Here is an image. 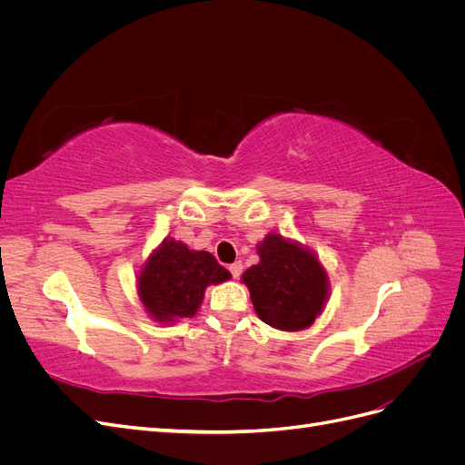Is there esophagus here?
I'll return each mask as SVG.
<instances>
[{"mask_svg": "<svg viewBox=\"0 0 465 465\" xmlns=\"http://www.w3.org/2000/svg\"><path fill=\"white\" fill-rule=\"evenodd\" d=\"M229 272H231V275H232L234 279H238V277H241V273H242V263H241V262L231 263V265H229Z\"/></svg>", "mask_w": 465, "mask_h": 465, "instance_id": "1", "label": "esophagus"}]
</instances>
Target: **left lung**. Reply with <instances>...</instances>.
Here are the masks:
<instances>
[{
    "label": "left lung",
    "mask_w": 465,
    "mask_h": 465,
    "mask_svg": "<svg viewBox=\"0 0 465 465\" xmlns=\"http://www.w3.org/2000/svg\"><path fill=\"white\" fill-rule=\"evenodd\" d=\"M258 254L260 263L242 281L260 320L285 331L311 326L328 299V275L318 258L281 234H267Z\"/></svg>",
    "instance_id": "left-lung-1"
}]
</instances>
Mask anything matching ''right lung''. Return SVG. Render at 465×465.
<instances>
[{"mask_svg": "<svg viewBox=\"0 0 465 465\" xmlns=\"http://www.w3.org/2000/svg\"><path fill=\"white\" fill-rule=\"evenodd\" d=\"M231 279V273L209 254L166 238L151 254L137 279L139 299L157 322L192 318L203 301L207 285Z\"/></svg>", "mask_w": 465, "mask_h": 465, "instance_id": "obj_1", "label": "right lung"}]
</instances>
